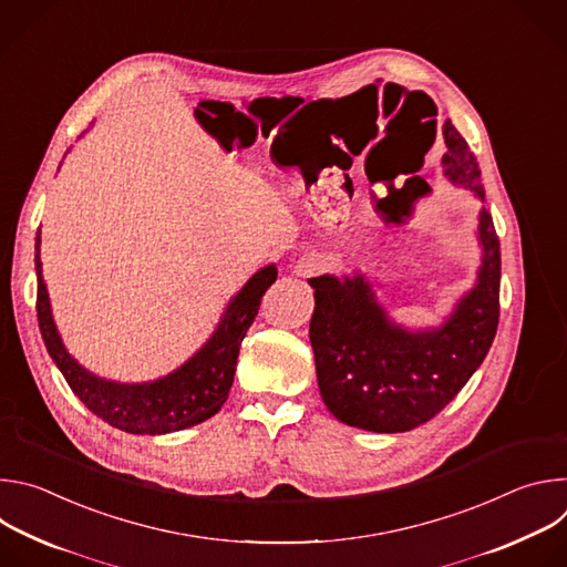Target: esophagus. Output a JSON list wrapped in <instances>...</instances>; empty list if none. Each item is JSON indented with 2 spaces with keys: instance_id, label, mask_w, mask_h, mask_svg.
<instances>
[{
  "instance_id": "34e87169",
  "label": "esophagus",
  "mask_w": 567,
  "mask_h": 567,
  "mask_svg": "<svg viewBox=\"0 0 567 567\" xmlns=\"http://www.w3.org/2000/svg\"><path fill=\"white\" fill-rule=\"evenodd\" d=\"M326 269V258L318 256V254H309V256H302L296 265V271L298 276H313L318 271Z\"/></svg>"
}]
</instances>
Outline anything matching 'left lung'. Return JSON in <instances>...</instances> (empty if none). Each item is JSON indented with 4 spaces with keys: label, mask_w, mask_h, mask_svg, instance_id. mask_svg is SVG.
I'll list each match as a JSON object with an SVG mask.
<instances>
[{
    "label": "left lung",
    "mask_w": 567,
    "mask_h": 567,
    "mask_svg": "<svg viewBox=\"0 0 567 567\" xmlns=\"http://www.w3.org/2000/svg\"><path fill=\"white\" fill-rule=\"evenodd\" d=\"M442 134L444 175L484 197L468 143L451 121ZM480 241L484 260L477 285L435 332L392 326L361 276L309 280L316 289L309 339L318 388L339 422L403 433L433 420L464 388L487 357L501 318V239L487 208L480 213Z\"/></svg>",
    "instance_id": "obj_1"
}]
</instances>
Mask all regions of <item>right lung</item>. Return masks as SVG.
I'll return each mask as SVG.
<instances>
[{
	"label": "right lung",
	"mask_w": 567,
	"mask_h": 567,
	"mask_svg": "<svg viewBox=\"0 0 567 567\" xmlns=\"http://www.w3.org/2000/svg\"><path fill=\"white\" fill-rule=\"evenodd\" d=\"M38 322L53 363L60 368L73 394L110 426L134 435H164L213 417L228 399L239 346L258 316L265 291L276 282V267L258 271L228 305L213 339L177 372L154 383L121 385L103 381L80 368L64 350L53 326L47 285L40 262V230L35 237Z\"/></svg>",
	"instance_id": "add662e5"
}]
</instances>
